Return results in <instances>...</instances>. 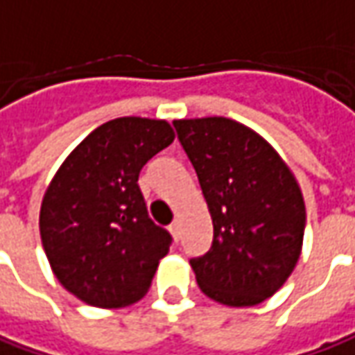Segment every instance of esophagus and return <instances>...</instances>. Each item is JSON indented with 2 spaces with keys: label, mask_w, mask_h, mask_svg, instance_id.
I'll return each mask as SVG.
<instances>
[{
  "label": "esophagus",
  "mask_w": 355,
  "mask_h": 355,
  "mask_svg": "<svg viewBox=\"0 0 355 355\" xmlns=\"http://www.w3.org/2000/svg\"><path fill=\"white\" fill-rule=\"evenodd\" d=\"M168 230H171V234H173V238H175V239L180 238V224H178V222H173V224L168 226Z\"/></svg>",
  "instance_id": "esophagus-1"
}]
</instances>
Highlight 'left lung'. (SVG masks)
I'll use <instances>...</instances> for the list:
<instances>
[{
  "label": "left lung",
  "mask_w": 355,
  "mask_h": 355,
  "mask_svg": "<svg viewBox=\"0 0 355 355\" xmlns=\"http://www.w3.org/2000/svg\"><path fill=\"white\" fill-rule=\"evenodd\" d=\"M214 224L212 248L190 259L206 297L253 306L299 261L306 212L297 178L253 129L227 117L175 119Z\"/></svg>",
  "instance_id": "1"
}]
</instances>
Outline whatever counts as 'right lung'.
Returning <instances> with one entry per match:
<instances>
[{"mask_svg": "<svg viewBox=\"0 0 355 355\" xmlns=\"http://www.w3.org/2000/svg\"><path fill=\"white\" fill-rule=\"evenodd\" d=\"M173 139L163 119H112L68 155L44 192V253L60 285L86 304L128 306L151 287L173 238L149 218L137 180Z\"/></svg>", "mask_w": 355, "mask_h": 355, "instance_id": "1", "label": "right lung"}]
</instances>
